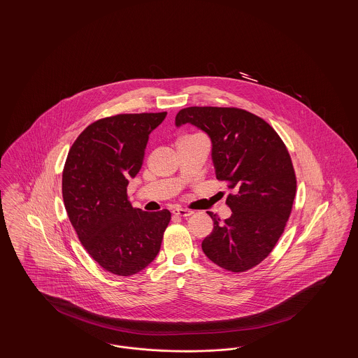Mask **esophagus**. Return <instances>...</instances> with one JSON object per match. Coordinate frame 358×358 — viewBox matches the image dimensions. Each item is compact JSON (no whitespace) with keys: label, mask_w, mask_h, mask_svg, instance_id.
<instances>
[{"label":"esophagus","mask_w":358,"mask_h":358,"mask_svg":"<svg viewBox=\"0 0 358 358\" xmlns=\"http://www.w3.org/2000/svg\"><path fill=\"white\" fill-rule=\"evenodd\" d=\"M173 215L181 216V217H187V216H192V215H193V210L182 209V208H176V209H173Z\"/></svg>","instance_id":"esophagus-1"}]
</instances>
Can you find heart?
I'll return each instance as SVG.
<instances>
[{
    "label": "heart",
    "mask_w": 358,
    "mask_h": 358,
    "mask_svg": "<svg viewBox=\"0 0 358 358\" xmlns=\"http://www.w3.org/2000/svg\"><path fill=\"white\" fill-rule=\"evenodd\" d=\"M182 138H184V136H182Z\"/></svg>",
    "instance_id": "obj_1"
}]
</instances>
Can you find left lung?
<instances>
[{"label": "left lung", "mask_w": 358, "mask_h": 358, "mask_svg": "<svg viewBox=\"0 0 358 358\" xmlns=\"http://www.w3.org/2000/svg\"><path fill=\"white\" fill-rule=\"evenodd\" d=\"M184 123L210 136L216 177L231 190L229 219L208 212L213 231L203 251L227 271H248L271 254L291 215L296 177L289 150L266 120L238 107H187L176 117Z\"/></svg>", "instance_id": "1"}]
</instances>
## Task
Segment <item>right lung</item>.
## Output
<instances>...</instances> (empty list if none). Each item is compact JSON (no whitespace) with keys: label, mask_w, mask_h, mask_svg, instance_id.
Wrapping results in <instances>:
<instances>
[{"label":"right lung","mask_w":358,"mask_h":358,"mask_svg":"<svg viewBox=\"0 0 358 358\" xmlns=\"http://www.w3.org/2000/svg\"><path fill=\"white\" fill-rule=\"evenodd\" d=\"M164 113L118 114L95 120L69 149L62 180L64 206L78 238L106 271L130 276L158 255L168 209L145 212L127 196L141 171L149 134Z\"/></svg>","instance_id":"obj_1"}]
</instances>
